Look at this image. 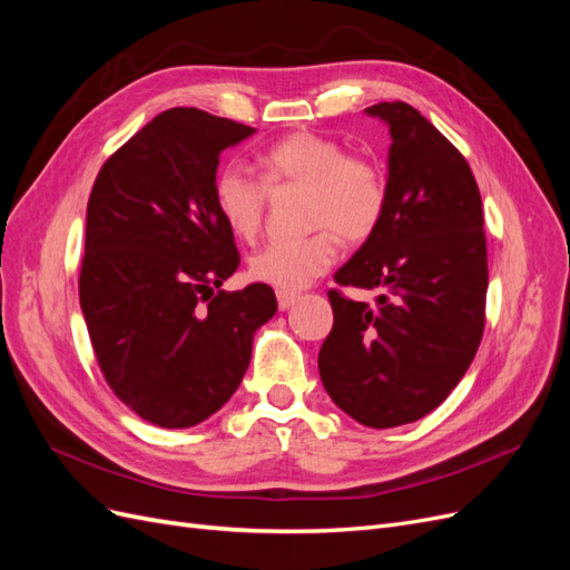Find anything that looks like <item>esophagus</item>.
Returning <instances> with one entry per match:
<instances>
[{
    "instance_id": "esophagus-1",
    "label": "esophagus",
    "mask_w": 570,
    "mask_h": 570,
    "mask_svg": "<svg viewBox=\"0 0 570 570\" xmlns=\"http://www.w3.org/2000/svg\"><path fill=\"white\" fill-rule=\"evenodd\" d=\"M275 297H278V308H281V312H287V308L297 302L295 292H278V295H275Z\"/></svg>"
}]
</instances>
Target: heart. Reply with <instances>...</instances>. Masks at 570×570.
Instances as JSON below:
<instances>
[{"label":"heart","instance_id":"1","mask_svg":"<svg viewBox=\"0 0 570 570\" xmlns=\"http://www.w3.org/2000/svg\"><path fill=\"white\" fill-rule=\"evenodd\" d=\"M254 176L239 164H226L214 176V204L226 226L243 239L262 230L268 189L304 187L306 223L316 228L299 239H275L258 249L249 273L256 283L281 292L306 287L333 266L344 243H364L387 212V178L375 161L347 154L340 140L312 130L289 132L256 157Z\"/></svg>","mask_w":570,"mask_h":570}]
</instances>
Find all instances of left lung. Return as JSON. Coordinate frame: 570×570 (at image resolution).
I'll return each instance as SVG.
<instances>
[{"label":"left lung","mask_w":570,"mask_h":570,"mask_svg":"<svg viewBox=\"0 0 570 570\" xmlns=\"http://www.w3.org/2000/svg\"><path fill=\"white\" fill-rule=\"evenodd\" d=\"M390 126L387 212L335 273L381 289L375 306L327 289L333 331L318 373L333 402L368 428L423 419L459 385L485 331L488 243L463 154L406 101L366 109Z\"/></svg>","instance_id":"1"}]
</instances>
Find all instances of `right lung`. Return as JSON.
<instances>
[{
	"label": "right lung",
	"mask_w": 570,
	"mask_h": 570,
	"mask_svg": "<svg viewBox=\"0 0 570 570\" xmlns=\"http://www.w3.org/2000/svg\"><path fill=\"white\" fill-rule=\"evenodd\" d=\"M252 132L195 107L168 109L92 185L80 308L105 381L154 425H197L226 404L254 331L278 308L264 283L220 289L239 252L214 204V176L220 151Z\"/></svg>",
	"instance_id": "add662e5"
}]
</instances>
